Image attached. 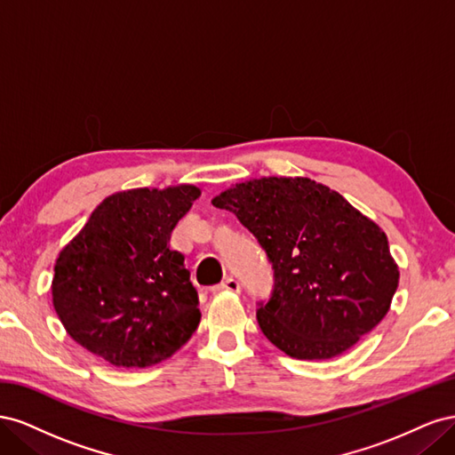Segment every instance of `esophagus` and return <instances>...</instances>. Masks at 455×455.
Wrapping results in <instances>:
<instances>
[{
	"instance_id": "esophagus-1",
	"label": "esophagus",
	"mask_w": 455,
	"mask_h": 455,
	"mask_svg": "<svg viewBox=\"0 0 455 455\" xmlns=\"http://www.w3.org/2000/svg\"><path fill=\"white\" fill-rule=\"evenodd\" d=\"M214 292H239L241 291V284L233 279V277H228L226 281H222L220 284H216L212 288Z\"/></svg>"
}]
</instances>
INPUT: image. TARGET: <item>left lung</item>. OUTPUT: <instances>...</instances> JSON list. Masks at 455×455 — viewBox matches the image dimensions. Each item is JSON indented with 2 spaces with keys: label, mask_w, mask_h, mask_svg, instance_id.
<instances>
[{
  "label": "left lung",
  "mask_w": 455,
  "mask_h": 455,
  "mask_svg": "<svg viewBox=\"0 0 455 455\" xmlns=\"http://www.w3.org/2000/svg\"><path fill=\"white\" fill-rule=\"evenodd\" d=\"M264 246L275 291L258 309L264 336L292 359L351 349L391 309L401 271L374 220L306 176H264L212 199Z\"/></svg>",
  "instance_id": "1"
}]
</instances>
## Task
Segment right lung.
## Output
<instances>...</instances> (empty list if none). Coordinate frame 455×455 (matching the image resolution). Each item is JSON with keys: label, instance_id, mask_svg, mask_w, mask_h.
<instances>
[{"label": "right lung", "instance_id": "1", "mask_svg": "<svg viewBox=\"0 0 455 455\" xmlns=\"http://www.w3.org/2000/svg\"><path fill=\"white\" fill-rule=\"evenodd\" d=\"M199 196L194 184L117 191L59 252L52 306L81 347L116 368H148L196 332L197 292L169 243Z\"/></svg>", "mask_w": 455, "mask_h": 455}]
</instances>
